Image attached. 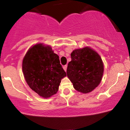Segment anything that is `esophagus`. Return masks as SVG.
<instances>
[{"instance_id": "34e87169", "label": "esophagus", "mask_w": 130, "mask_h": 130, "mask_svg": "<svg viewBox=\"0 0 130 130\" xmlns=\"http://www.w3.org/2000/svg\"><path fill=\"white\" fill-rule=\"evenodd\" d=\"M63 69L66 72V70H67V65H64V66H63Z\"/></svg>"}]
</instances>
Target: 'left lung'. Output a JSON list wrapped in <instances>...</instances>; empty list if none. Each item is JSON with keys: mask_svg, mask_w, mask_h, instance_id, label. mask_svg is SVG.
<instances>
[{"mask_svg": "<svg viewBox=\"0 0 130 130\" xmlns=\"http://www.w3.org/2000/svg\"><path fill=\"white\" fill-rule=\"evenodd\" d=\"M67 75L74 88L83 93L91 92L100 83L104 64L98 53L89 47L74 50L71 53Z\"/></svg>", "mask_w": 130, "mask_h": 130, "instance_id": "8db88e82", "label": "left lung"}]
</instances>
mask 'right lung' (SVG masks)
Listing matches in <instances>:
<instances>
[{
  "label": "right lung",
  "instance_id": "1",
  "mask_svg": "<svg viewBox=\"0 0 130 130\" xmlns=\"http://www.w3.org/2000/svg\"><path fill=\"white\" fill-rule=\"evenodd\" d=\"M22 70L30 88L44 98L57 92L61 79L66 76L58 55L51 47L42 44L28 51L23 60Z\"/></svg>",
  "mask_w": 130,
  "mask_h": 130
}]
</instances>
